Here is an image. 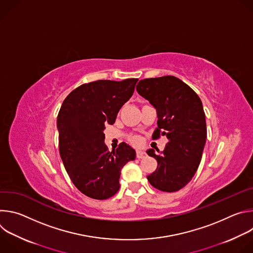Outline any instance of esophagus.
Here are the masks:
<instances>
[{"label":"esophagus","instance_id":"obj_1","mask_svg":"<svg viewBox=\"0 0 253 253\" xmlns=\"http://www.w3.org/2000/svg\"><path fill=\"white\" fill-rule=\"evenodd\" d=\"M136 156H137L138 159H142V158H145L146 157V153L144 152V151H141V150H137Z\"/></svg>","mask_w":253,"mask_h":253}]
</instances>
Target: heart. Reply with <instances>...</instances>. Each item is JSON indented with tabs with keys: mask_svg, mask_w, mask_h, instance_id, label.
Here are the masks:
<instances>
[{
	"mask_svg": "<svg viewBox=\"0 0 253 253\" xmlns=\"http://www.w3.org/2000/svg\"><path fill=\"white\" fill-rule=\"evenodd\" d=\"M127 140L134 146H139V145H141V143H142L141 137L136 135V134H129L127 136Z\"/></svg>",
	"mask_w": 253,
	"mask_h": 253,
	"instance_id": "heart-1",
	"label": "heart"
}]
</instances>
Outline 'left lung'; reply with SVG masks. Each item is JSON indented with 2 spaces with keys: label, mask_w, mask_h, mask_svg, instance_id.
<instances>
[{
  "label": "left lung",
  "mask_w": 253,
  "mask_h": 253,
  "mask_svg": "<svg viewBox=\"0 0 253 253\" xmlns=\"http://www.w3.org/2000/svg\"><path fill=\"white\" fill-rule=\"evenodd\" d=\"M136 89L157 110L158 127L152 137L168 138L163 151H147L158 164L147 176L148 181L158 190L178 191L189 183L202 158L207 137L202 102L187 84L174 76L140 80Z\"/></svg>",
  "instance_id": "1"
}]
</instances>
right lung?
Returning <instances> with one entry per match:
<instances>
[{"mask_svg":"<svg viewBox=\"0 0 253 253\" xmlns=\"http://www.w3.org/2000/svg\"><path fill=\"white\" fill-rule=\"evenodd\" d=\"M137 81L86 83L72 91L61 106L57 118L60 156L71 181L90 198L104 200L115 195L121 169L136 157L135 150L124 142L108 151L104 129L114 124Z\"/></svg>","mask_w":253,"mask_h":253,"instance_id":"add662e5","label":"right lung"}]
</instances>
